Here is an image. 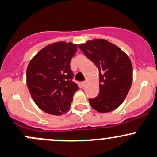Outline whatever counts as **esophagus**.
Instances as JSON below:
<instances>
[{"label": "esophagus", "instance_id": "1", "mask_svg": "<svg viewBox=\"0 0 157 157\" xmlns=\"http://www.w3.org/2000/svg\"><path fill=\"white\" fill-rule=\"evenodd\" d=\"M81 85H82V88H84V87L86 85V82H82V83H81Z\"/></svg>", "mask_w": 157, "mask_h": 157}]
</instances>
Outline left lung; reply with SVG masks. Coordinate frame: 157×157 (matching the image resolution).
<instances>
[{
    "mask_svg": "<svg viewBox=\"0 0 157 157\" xmlns=\"http://www.w3.org/2000/svg\"><path fill=\"white\" fill-rule=\"evenodd\" d=\"M78 47L99 71V94L89 99L100 113L117 109L125 100L133 81V67L128 56L118 46L104 39H94Z\"/></svg>",
    "mask_w": 157,
    "mask_h": 157,
    "instance_id": "8db88e82",
    "label": "left lung"
}]
</instances>
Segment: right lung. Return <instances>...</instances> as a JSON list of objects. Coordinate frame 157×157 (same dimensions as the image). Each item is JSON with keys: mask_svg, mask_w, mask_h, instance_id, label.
Returning <instances> with one entry per match:
<instances>
[{"mask_svg": "<svg viewBox=\"0 0 157 157\" xmlns=\"http://www.w3.org/2000/svg\"><path fill=\"white\" fill-rule=\"evenodd\" d=\"M77 44L61 41L39 51L26 69V85L36 105L48 114L61 115L70 108L74 93L78 90L72 82L70 62Z\"/></svg>", "mask_w": 157, "mask_h": 157, "instance_id": "right-lung-1", "label": "right lung"}]
</instances>
